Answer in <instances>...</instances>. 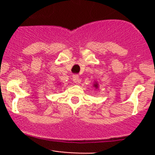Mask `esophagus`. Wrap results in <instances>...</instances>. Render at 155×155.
<instances>
[{
  "label": "esophagus",
  "instance_id": "34e87169",
  "mask_svg": "<svg viewBox=\"0 0 155 155\" xmlns=\"http://www.w3.org/2000/svg\"><path fill=\"white\" fill-rule=\"evenodd\" d=\"M73 81L74 82H75V83H77V84H78V83H80L81 82V79L78 74L73 75Z\"/></svg>",
  "mask_w": 155,
  "mask_h": 155
}]
</instances>
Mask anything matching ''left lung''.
I'll return each mask as SVG.
<instances>
[{"instance_id": "left-lung-1", "label": "left lung", "mask_w": 155, "mask_h": 155, "mask_svg": "<svg viewBox=\"0 0 155 155\" xmlns=\"http://www.w3.org/2000/svg\"><path fill=\"white\" fill-rule=\"evenodd\" d=\"M94 87H95L97 88V87H98V84H94Z\"/></svg>"}]
</instances>
